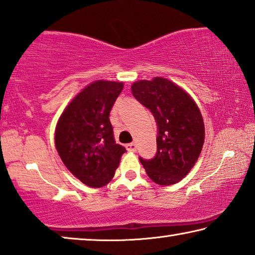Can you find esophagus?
I'll use <instances>...</instances> for the list:
<instances>
[{
    "instance_id": "34e87169",
    "label": "esophagus",
    "mask_w": 255,
    "mask_h": 255,
    "mask_svg": "<svg viewBox=\"0 0 255 255\" xmlns=\"http://www.w3.org/2000/svg\"><path fill=\"white\" fill-rule=\"evenodd\" d=\"M136 146L135 143H128V144H126V149L128 150V151H131V152H135L136 151Z\"/></svg>"
}]
</instances>
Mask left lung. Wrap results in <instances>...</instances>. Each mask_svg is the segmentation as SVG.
Listing matches in <instances>:
<instances>
[{
	"instance_id": "1",
	"label": "left lung",
	"mask_w": 255,
	"mask_h": 255,
	"mask_svg": "<svg viewBox=\"0 0 255 255\" xmlns=\"http://www.w3.org/2000/svg\"><path fill=\"white\" fill-rule=\"evenodd\" d=\"M132 96L152 113L157 124V152L139 162L156 184H177L191 171L204 142V124L188 93L166 78L138 81Z\"/></svg>"
}]
</instances>
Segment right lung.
<instances>
[{
    "label": "right lung",
    "mask_w": 255,
    "mask_h": 255,
    "mask_svg": "<svg viewBox=\"0 0 255 255\" xmlns=\"http://www.w3.org/2000/svg\"><path fill=\"white\" fill-rule=\"evenodd\" d=\"M121 82L97 81L66 107L55 130V146L66 167L89 187H103L114 177L126 148L114 139L111 110Z\"/></svg>",
    "instance_id": "1"
}]
</instances>
